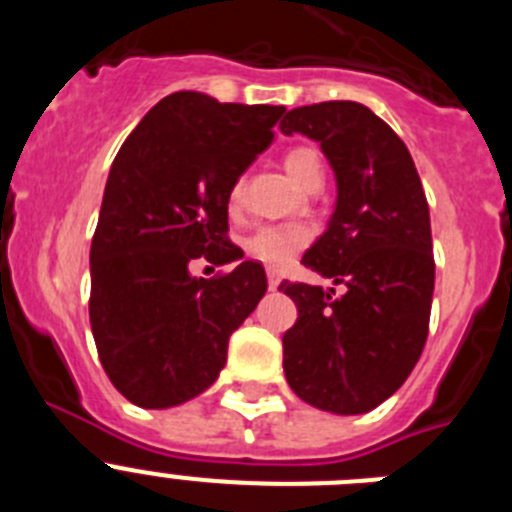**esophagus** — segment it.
<instances>
[{
    "mask_svg": "<svg viewBox=\"0 0 512 512\" xmlns=\"http://www.w3.org/2000/svg\"><path fill=\"white\" fill-rule=\"evenodd\" d=\"M266 284H269V289H277L279 287V274L274 269H266Z\"/></svg>",
    "mask_w": 512,
    "mask_h": 512,
    "instance_id": "obj_1",
    "label": "esophagus"
}]
</instances>
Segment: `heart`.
Instances as JSON below:
<instances>
[{"label":"heart","instance_id":"1","mask_svg":"<svg viewBox=\"0 0 512 512\" xmlns=\"http://www.w3.org/2000/svg\"><path fill=\"white\" fill-rule=\"evenodd\" d=\"M284 169L289 171V176L300 184L302 189L312 187V184L323 182L325 166L323 158L315 148L297 146L292 151H287L284 156ZM241 192L243 184L235 182V187L230 189V207L241 205ZM310 243V230L302 228V225H264L246 241V251L251 259L261 261L266 266H284L287 261H292L302 248Z\"/></svg>","mask_w":512,"mask_h":512}]
</instances>
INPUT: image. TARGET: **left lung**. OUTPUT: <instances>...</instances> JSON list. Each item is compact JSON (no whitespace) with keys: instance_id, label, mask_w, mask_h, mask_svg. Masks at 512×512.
Masks as SVG:
<instances>
[{"instance_id":"1","label":"left lung","mask_w":512,"mask_h":512,"mask_svg":"<svg viewBox=\"0 0 512 512\" xmlns=\"http://www.w3.org/2000/svg\"><path fill=\"white\" fill-rule=\"evenodd\" d=\"M279 128L318 140L336 171V212L302 264L346 287L279 284L297 305L284 374L312 408L369 413L400 390L428 338L436 261L423 184L400 135L359 102L297 107Z\"/></svg>"}]
</instances>
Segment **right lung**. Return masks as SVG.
<instances>
[{
  "instance_id": "add662e5",
  "label": "right lung",
  "mask_w": 512,
  "mask_h": 512,
  "mask_svg": "<svg viewBox=\"0 0 512 512\" xmlns=\"http://www.w3.org/2000/svg\"><path fill=\"white\" fill-rule=\"evenodd\" d=\"M284 107L223 104L176 92L138 122L112 161L92 238L89 320L104 372L138 408L205 392L233 330L266 292L264 266L241 261L202 279L192 261L230 264V189L274 140Z\"/></svg>"
}]
</instances>
